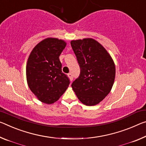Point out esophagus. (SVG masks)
I'll list each match as a JSON object with an SVG mask.
<instances>
[{
	"instance_id": "1",
	"label": "esophagus",
	"mask_w": 146,
	"mask_h": 146,
	"mask_svg": "<svg viewBox=\"0 0 146 146\" xmlns=\"http://www.w3.org/2000/svg\"><path fill=\"white\" fill-rule=\"evenodd\" d=\"M68 77H69V78H70V80H71V81H72V80H73V78L72 74H71V73H69V74H68Z\"/></svg>"
}]
</instances>
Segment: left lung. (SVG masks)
Returning <instances> with one entry per match:
<instances>
[{"mask_svg":"<svg viewBox=\"0 0 146 146\" xmlns=\"http://www.w3.org/2000/svg\"><path fill=\"white\" fill-rule=\"evenodd\" d=\"M80 68L71 87L80 102L94 106L102 101L114 84L115 68L109 53L92 38L71 41Z\"/></svg>","mask_w":146,"mask_h":146,"instance_id":"8db88e82","label":"left lung"}]
</instances>
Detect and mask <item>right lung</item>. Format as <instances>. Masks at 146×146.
<instances>
[{
  "mask_svg": "<svg viewBox=\"0 0 146 146\" xmlns=\"http://www.w3.org/2000/svg\"><path fill=\"white\" fill-rule=\"evenodd\" d=\"M66 46L64 40L47 38L37 44L29 55L26 68L27 83L41 102L54 103L69 86L70 82L62 73L59 59Z\"/></svg>",
  "mask_w": 146,
  "mask_h": 146,
  "instance_id": "1",
  "label": "right lung"
}]
</instances>
